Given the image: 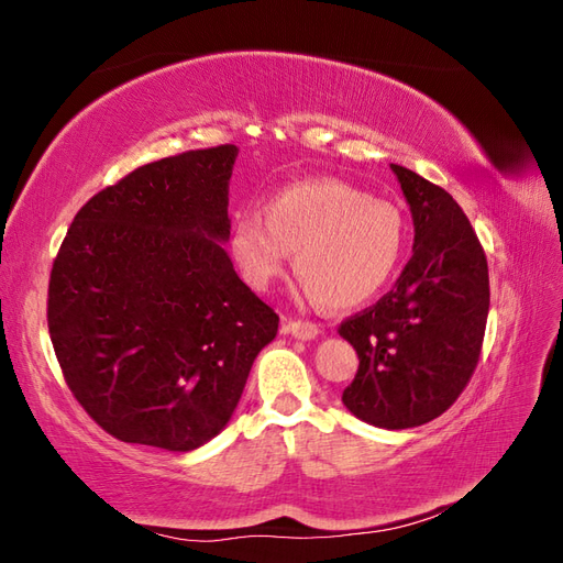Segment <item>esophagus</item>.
I'll return each instance as SVG.
<instances>
[{
	"label": "esophagus",
	"instance_id": "34e87169",
	"mask_svg": "<svg viewBox=\"0 0 563 563\" xmlns=\"http://www.w3.org/2000/svg\"><path fill=\"white\" fill-rule=\"evenodd\" d=\"M282 331H284V333H291V335H296V338H300V340H312V338H317L319 327H317L314 321L286 319V321L282 323Z\"/></svg>",
	"mask_w": 563,
	"mask_h": 563
}]
</instances>
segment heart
I'll return each instance as SVG.
<instances>
[{
	"label": "heart",
	"instance_id": "heart-1",
	"mask_svg": "<svg viewBox=\"0 0 563 563\" xmlns=\"http://www.w3.org/2000/svg\"><path fill=\"white\" fill-rule=\"evenodd\" d=\"M261 212L236 216L230 230L232 258L255 291H267L296 253L302 291L347 310L376 296L404 255L397 203L347 180L317 176L282 185Z\"/></svg>",
	"mask_w": 563,
	"mask_h": 563
}]
</instances>
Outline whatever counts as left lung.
Here are the masks:
<instances>
[{"label": "left lung", "instance_id": "left-lung-1", "mask_svg": "<svg viewBox=\"0 0 563 563\" xmlns=\"http://www.w3.org/2000/svg\"><path fill=\"white\" fill-rule=\"evenodd\" d=\"M413 216V255L397 286L338 333L360 356L343 391L350 411L385 430L439 418L472 378L488 317V263L457 201L391 164Z\"/></svg>", "mask_w": 563, "mask_h": 563}]
</instances>
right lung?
Masks as SVG:
<instances>
[{"mask_svg":"<svg viewBox=\"0 0 563 563\" xmlns=\"http://www.w3.org/2000/svg\"><path fill=\"white\" fill-rule=\"evenodd\" d=\"M236 145L139 166L77 211L51 267L63 378L129 444L192 451L232 418L279 314L236 277L228 183Z\"/></svg>","mask_w":563,"mask_h":563,"instance_id":"obj_1","label":"right lung"}]
</instances>
